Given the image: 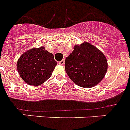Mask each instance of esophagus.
I'll return each instance as SVG.
<instances>
[{
    "instance_id": "esophagus-1",
    "label": "esophagus",
    "mask_w": 130,
    "mask_h": 130,
    "mask_svg": "<svg viewBox=\"0 0 130 130\" xmlns=\"http://www.w3.org/2000/svg\"><path fill=\"white\" fill-rule=\"evenodd\" d=\"M59 65H63L64 64H65V60L62 59L61 61L59 62Z\"/></svg>"
}]
</instances>
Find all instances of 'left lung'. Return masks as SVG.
<instances>
[{"mask_svg":"<svg viewBox=\"0 0 130 130\" xmlns=\"http://www.w3.org/2000/svg\"><path fill=\"white\" fill-rule=\"evenodd\" d=\"M65 69L75 84L89 88L104 77L107 69V59L95 47L84 42L80 46L75 45L66 58Z\"/></svg>","mask_w":130,"mask_h":130,"instance_id":"1","label":"left lung"}]
</instances>
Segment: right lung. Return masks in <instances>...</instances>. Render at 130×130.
<instances>
[{"label": "right lung", "mask_w": 130, "mask_h": 130, "mask_svg": "<svg viewBox=\"0 0 130 130\" xmlns=\"http://www.w3.org/2000/svg\"><path fill=\"white\" fill-rule=\"evenodd\" d=\"M57 65L53 55L41 47L22 55L17 61V70L24 82L37 86L50 77Z\"/></svg>", "instance_id": "obj_1"}]
</instances>
